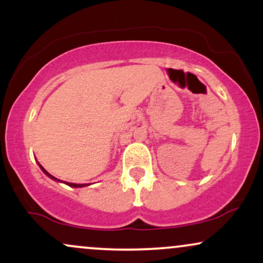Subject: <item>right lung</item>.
I'll use <instances>...</instances> for the list:
<instances>
[{"instance_id": "obj_1", "label": "right lung", "mask_w": 263, "mask_h": 263, "mask_svg": "<svg viewBox=\"0 0 263 263\" xmlns=\"http://www.w3.org/2000/svg\"><path fill=\"white\" fill-rule=\"evenodd\" d=\"M38 164H39V163H38ZM39 167H41V170L42 171H43L44 172V173L45 174H47V176L48 177H49V178H52V179L53 180H57V182H60V180L59 179H57V178L55 177H53L52 176V174H49V173H48V172L47 171H45L44 170V168L43 167H42V165L41 164H39ZM65 184H66V185H69V186H73V188H81V186H86V185H89V184H75V183H68V182H64Z\"/></svg>"}]
</instances>
